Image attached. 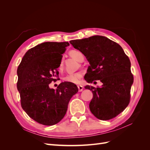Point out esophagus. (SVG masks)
<instances>
[{"label":"esophagus","mask_w":150,"mask_h":150,"mask_svg":"<svg viewBox=\"0 0 150 150\" xmlns=\"http://www.w3.org/2000/svg\"><path fill=\"white\" fill-rule=\"evenodd\" d=\"M78 89H79V92L82 91L83 90V87L82 86L78 85Z\"/></svg>","instance_id":"obj_1"}]
</instances>
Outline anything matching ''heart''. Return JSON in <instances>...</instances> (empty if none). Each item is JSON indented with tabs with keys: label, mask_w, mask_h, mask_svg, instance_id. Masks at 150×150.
Here are the masks:
<instances>
[{
	"label": "heart",
	"mask_w": 150,
	"mask_h": 150,
	"mask_svg": "<svg viewBox=\"0 0 150 150\" xmlns=\"http://www.w3.org/2000/svg\"><path fill=\"white\" fill-rule=\"evenodd\" d=\"M69 55L75 59L79 62H81L83 60H84V55L82 52H81L77 50H72L69 52ZM63 69V62L62 61L61 62V63L59 65V70L61 71ZM82 77V74L80 72H76V73H71L67 74L64 78V81L66 82L71 83H78L79 82V80Z\"/></svg>",
	"instance_id": "1"
}]
</instances>
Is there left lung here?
<instances>
[{
  "instance_id": "8db88e82",
  "label": "left lung",
  "mask_w": 150,
  "mask_h": 150,
  "mask_svg": "<svg viewBox=\"0 0 150 150\" xmlns=\"http://www.w3.org/2000/svg\"><path fill=\"white\" fill-rule=\"evenodd\" d=\"M70 43L89 62L85 80L89 83L99 80L103 83L101 88L85 86L93 94L91 112L101 120L114 118L130 101L134 79L129 57L118 44L104 36L72 40Z\"/></svg>"
}]
</instances>
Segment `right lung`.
Instances as JSON below:
<instances>
[{
    "instance_id": "obj_1",
    "label": "right lung",
    "mask_w": 150,
    "mask_h": 150,
    "mask_svg": "<svg viewBox=\"0 0 150 150\" xmlns=\"http://www.w3.org/2000/svg\"><path fill=\"white\" fill-rule=\"evenodd\" d=\"M69 46L67 42L40 44L27 51L18 66L17 88L21 106L39 124L58 123L65 116L71 98L78 92L76 84L68 82L59 84L56 90L49 88L59 79L57 68Z\"/></svg>"
}]
</instances>
